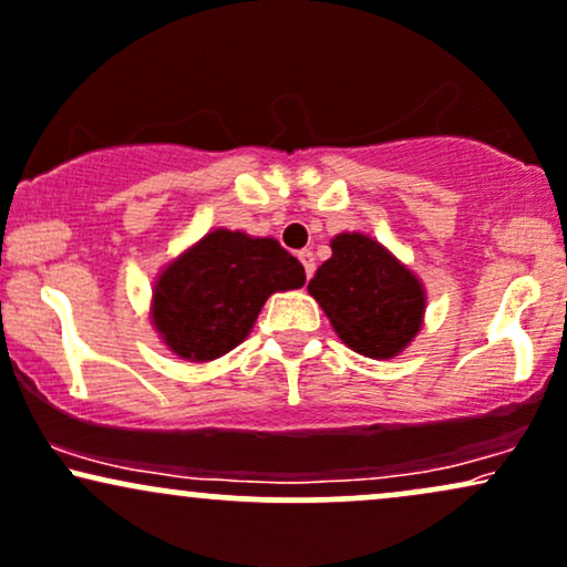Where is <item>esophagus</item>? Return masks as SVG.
I'll return each instance as SVG.
<instances>
[{"label": "esophagus", "instance_id": "34e87169", "mask_svg": "<svg viewBox=\"0 0 567 567\" xmlns=\"http://www.w3.org/2000/svg\"><path fill=\"white\" fill-rule=\"evenodd\" d=\"M298 258H301V264H303V269H306V277L311 279L313 269H317V264H313V254H311V250H301V254H298Z\"/></svg>", "mask_w": 567, "mask_h": 567}]
</instances>
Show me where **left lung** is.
<instances>
[{"mask_svg": "<svg viewBox=\"0 0 567 567\" xmlns=\"http://www.w3.org/2000/svg\"><path fill=\"white\" fill-rule=\"evenodd\" d=\"M330 248L332 256L309 282V296L351 351L380 361L399 357L425 322L422 279L364 231H340Z\"/></svg>", "mask_w": 567, "mask_h": 567, "instance_id": "left-lung-1", "label": "left lung"}]
</instances>
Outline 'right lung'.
<instances>
[{
	"instance_id": "add662e5",
	"label": "right lung",
	"mask_w": 567,
	"mask_h": 567,
	"mask_svg": "<svg viewBox=\"0 0 567 567\" xmlns=\"http://www.w3.org/2000/svg\"><path fill=\"white\" fill-rule=\"evenodd\" d=\"M306 271L275 237L210 229L158 271L150 322L184 361H214L254 330L266 298L303 288Z\"/></svg>"
}]
</instances>
